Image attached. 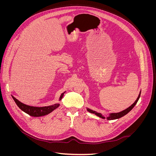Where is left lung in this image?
Wrapping results in <instances>:
<instances>
[{
  "label": "left lung",
  "mask_w": 156,
  "mask_h": 156,
  "mask_svg": "<svg viewBox=\"0 0 156 156\" xmlns=\"http://www.w3.org/2000/svg\"><path fill=\"white\" fill-rule=\"evenodd\" d=\"M140 93L139 94V95L137 99H136V101H135L130 107H129L128 108H127L126 109H125V110H124V111H121V112H117V113H111V114L109 115V116L107 117V119L108 120H115V119H120V118H121V117H122V116H124V115H126V114H127V113H128V112L132 109V108H133L135 107V105L136 104V103H137V101H138V100H139V98H140ZM87 111H88V112H90L93 113V114H95V115H97L98 116L101 118V119H105V117L101 115V113H98V112H96V111H92V110H91V109H90V108H87Z\"/></svg>",
  "instance_id": "left-lung-1"
}]
</instances>
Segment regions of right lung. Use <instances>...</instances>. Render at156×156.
<instances>
[{
	"label": "right lung",
	"instance_id": "add662e5",
	"mask_svg": "<svg viewBox=\"0 0 156 156\" xmlns=\"http://www.w3.org/2000/svg\"><path fill=\"white\" fill-rule=\"evenodd\" d=\"M64 92L61 94V96L60 97V100H62V98L64 96ZM12 98L13 99V100L15 101L17 105L20 107V109L26 112L27 114L29 115L30 116H34V117H39V116H45L46 115H48L50 112L56 109V108L60 105L59 103H56V104H54L53 105L42 107L29 106L21 103L13 96H12Z\"/></svg>",
	"mask_w": 156,
	"mask_h": 156
}]
</instances>
